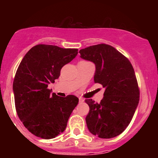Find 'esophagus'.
<instances>
[{"mask_svg":"<svg viewBox=\"0 0 158 158\" xmlns=\"http://www.w3.org/2000/svg\"><path fill=\"white\" fill-rule=\"evenodd\" d=\"M79 102H80V103L83 102H84V99H82V98H79Z\"/></svg>","mask_w":158,"mask_h":158,"instance_id":"obj_1","label":"esophagus"}]
</instances>
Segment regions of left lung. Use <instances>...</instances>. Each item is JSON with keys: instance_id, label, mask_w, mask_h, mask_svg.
Instances as JSON below:
<instances>
[{"instance_id": "1", "label": "left lung", "mask_w": 158, "mask_h": 158, "mask_svg": "<svg viewBox=\"0 0 158 158\" xmlns=\"http://www.w3.org/2000/svg\"><path fill=\"white\" fill-rule=\"evenodd\" d=\"M80 57L94 63V82L106 88L100 103L85 99L89 106L88 130L100 138L120 135L131 121L139 99L135 70L129 60L108 44L93 45L79 50Z\"/></svg>"}]
</instances>
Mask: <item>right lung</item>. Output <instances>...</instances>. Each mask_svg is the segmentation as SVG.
I'll return each instance as SVG.
<instances>
[{"label": "right lung", "instance_id": "add662e5", "mask_svg": "<svg viewBox=\"0 0 158 158\" xmlns=\"http://www.w3.org/2000/svg\"><path fill=\"white\" fill-rule=\"evenodd\" d=\"M78 54V49L38 44L27 52L13 81L16 112L32 135L52 139L66 128L70 114L79 102L73 95L51 94L48 85L60 76L61 69Z\"/></svg>", "mask_w": 158, "mask_h": 158}]
</instances>
